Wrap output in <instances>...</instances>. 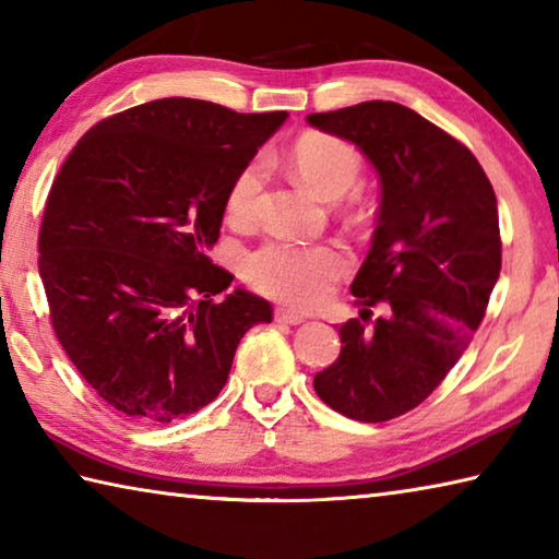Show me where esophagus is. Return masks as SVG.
Instances as JSON below:
<instances>
[{"label": "esophagus", "mask_w": 559, "mask_h": 559, "mask_svg": "<svg viewBox=\"0 0 559 559\" xmlns=\"http://www.w3.org/2000/svg\"><path fill=\"white\" fill-rule=\"evenodd\" d=\"M276 323L300 325V323H306V316L298 313V310H290V308H278L276 310Z\"/></svg>", "instance_id": "obj_1"}]
</instances>
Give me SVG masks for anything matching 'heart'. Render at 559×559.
<instances>
[{
    "mask_svg": "<svg viewBox=\"0 0 559 559\" xmlns=\"http://www.w3.org/2000/svg\"><path fill=\"white\" fill-rule=\"evenodd\" d=\"M290 165L302 185L323 200H340L359 182L362 157L357 150L325 132H306L290 150ZM266 179L261 159L243 165L226 189V216L234 224H249L257 214L259 194ZM347 269L345 251L335 243L269 241L243 261V276L263 296L290 306H316L323 300L340 273Z\"/></svg>",
    "mask_w": 559,
    "mask_h": 559,
    "instance_id": "1",
    "label": "heart"
}]
</instances>
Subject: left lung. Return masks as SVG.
Masks as SVG:
<instances>
[{"mask_svg": "<svg viewBox=\"0 0 559 559\" xmlns=\"http://www.w3.org/2000/svg\"><path fill=\"white\" fill-rule=\"evenodd\" d=\"M308 122L362 150L382 194L370 253L353 281L365 328L340 325L320 400L349 419L390 421L437 390L468 347L500 276L493 185L466 145L392 100L313 112Z\"/></svg>", "mask_w": 559, "mask_h": 559, "instance_id": "8db88e82", "label": "left lung"}]
</instances>
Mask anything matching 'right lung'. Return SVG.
Wrapping results in <instances>:
<instances>
[{
  "label": "right lung",
  "instance_id": "right-lung-1",
  "mask_svg": "<svg viewBox=\"0 0 559 559\" xmlns=\"http://www.w3.org/2000/svg\"><path fill=\"white\" fill-rule=\"evenodd\" d=\"M286 110L159 98L100 120L56 175L39 231L51 325L103 402L167 424L219 396L243 333L273 308L206 251L226 189Z\"/></svg>",
  "mask_w": 559,
  "mask_h": 559
}]
</instances>
